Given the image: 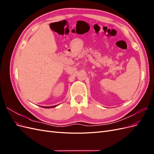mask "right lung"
Returning a JSON list of instances; mask_svg holds the SVG:
<instances>
[{"label":"right lung","instance_id":"add662e5","mask_svg":"<svg viewBox=\"0 0 154 154\" xmlns=\"http://www.w3.org/2000/svg\"><path fill=\"white\" fill-rule=\"evenodd\" d=\"M58 105H54V106H40L43 107V108H45V109H50V108H54V107H56Z\"/></svg>","mask_w":154,"mask_h":154}]
</instances>
